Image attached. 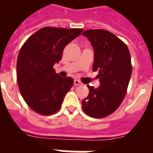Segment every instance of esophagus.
Returning a JSON list of instances; mask_svg holds the SVG:
<instances>
[{
  "label": "esophagus",
  "instance_id": "1",
  "mask_svg": "<svg viewBox=\"0 0 153 153\" xmlns=\"http://www.w3.org/2000/svg\"><path fill=\"white\" fill-rule=\"evenodd\" d=\"M74 85L76 86V85H82V83L80 82V80H74Z\"/></svg>",
  "mask_w": 153,
  "mask_h": 153
}]
</instances>
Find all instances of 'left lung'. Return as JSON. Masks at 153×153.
<instances>
[{
    "mask_svg": "<svg viewBox=\"0 0 153 153\" xmlns=\"http://www.w3.org/2000/svg\"><path fill=\"white\" fill-rule=\"evenodd\" d=\"M94 49L93 70L98 71L100 86L88 85L89 93L82 101L84 112L103 118L118 108L125 98L132 75L131 56L127 45L112 33L88 29L83 33Z\"/></svg>",
    "mask_w": 153,
    "mask_h": 153,
    "instance_id": "8db88e82",
    "label": "left lung"
}]
</instances>
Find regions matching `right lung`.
Instances as JSON below:
<instances>
[{"instance_id":"obj_1","label":"right lung","mask_w":153,"mask_h":153,"mask_svg":"<svg viewBox=\"0 0 153 153\" xmlns=\"http://www.w3.org/2000/svg\"><path fill=\"white\" fill-rule=\"evenodd\" d=\"M82 31L45 27L21 47L16 62L17 84L25 101L39 114L48 116L57 112L73 86V78L60 76L53 65L61 60L65 46Z\"/></svg>"}]
</instances>
